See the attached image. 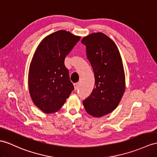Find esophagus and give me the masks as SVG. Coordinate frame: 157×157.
<instances>
[{"mask_svg": "<svg viewBox=\"0 0 157 157\" xmlns=\"http://www.w3.org/2000/svg\"><path fill=\"white\" fill-rule=\"evenodd\" d=\"M74 86H75V90H77L78 88H79V86H80V84L79 83H75V85H74Z\"/></svg>", "mask_w": 157, "mask_h": 157, "instance_id": "34e87169", "label": "esophagus"}]
</instances>
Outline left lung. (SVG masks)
<instances>
[{
	"mask_svg": "<svg viewBox=\"0 0 157 157\" xmlns=\"http://www.w3.org/2000/svg\"><path fill=\"white\" fill-rule=\"evenodd\" d=\"M87 58L93 67L95 82L90 96L83 101L86 111L94 117L113 112L125 90V75L119 51L115 43L102 33L85 36Z\"/></svg>",
	"mask_w": 157,
	"mask_h": 157,
	"instance_id": "8db88e82",
	"label": "left lung"
}]
</instances>
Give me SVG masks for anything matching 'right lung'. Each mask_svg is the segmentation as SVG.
Wrapping results in <instances>:
<instances>
[{
	"instance_id": "add662e5",
	"label": "right lung",
	"mask_w": 157,
	"mask_h": 157,
	"mask_svg": "<svg viewBox=\"0 0 157 157\" xmlns=\"http://www.w3.org/2000/svg\"><path fill=\"white\" fill-rule=\"evenodd\" d=\"M80 39L60 30L46 36L36 49L29 67V90L34 105L44 113L58 111L74 89L64 59Z\"/></svg>"
}]
</instances>
